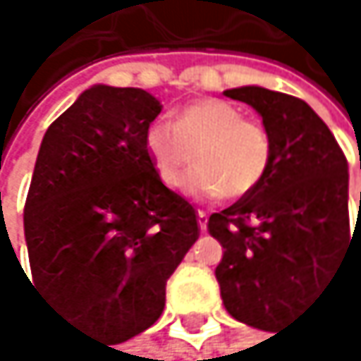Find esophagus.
<instances>
[{
    "instance_id": "esophagus-1",
    "label": "esophagus",
    "mask_w": 361,
    "mask_h": 361,
    "mask_svg": "<svg viewBox=\"0 0 361 361\" xmlns=\"http://www.w3.org/2000/svg\"><path fill=\"white\" fill-rule=\"evenodd\" d=\"M197 218H199V226H201V231H205V228H207V214H205L203 209H199Z\"/></svg>"
}]
</instances>
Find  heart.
<instances>
[{"label": "heart", "instance_id": "obj_1", "mask_svg": "<svg viewBox=\"0 0 361 361\" xmlns=\"http://www.w3.org/2000/svg\"><path fill=\"white\" fill-rule=\"evenodd\" d=\"M145 152L166 188H179L192 158L197 169L186 192L197 199L220 195L240 199L265 177L271 160L267 128L220 98H201L182 106L173 126L154 121L145 133Z\"/></svg>", "mask_w": 361, "mask_h": 361}]
</instances>
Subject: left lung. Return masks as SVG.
Segmentation results:
<instances>
[{
  "label": "left lung",
  "mask_w": 361,
  "mask_h": 361,
  "mask_svg": "<svg viewBox=\"0 0 361 361\" xmlns=\"http://www.w3.org/2000/svg\"><path fill=\"white\" fill-rule=\"evenodd\" d=\"M224 96L263 117L271 160L252 192L209 216V233L224 248L216 280L231 317L274 331L306 308L360 238V218L353 238L349 224V164L304 100L257 85Z\"/></svg>",
  "instance_id": "obj_1"
}]
</instances>
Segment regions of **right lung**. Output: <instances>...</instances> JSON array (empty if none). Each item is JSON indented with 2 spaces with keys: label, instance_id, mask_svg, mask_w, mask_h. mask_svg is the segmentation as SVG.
<instances>
[{
  "label": "right lung",
  "instance_id": "obj_1",
  "mask_svg": "<svg viewBox=\"0 0 361 361\" xmlns=\"http://www.w3.org/2000/svg\"><path fill=\"white\" fill-rule=\"evenodd\" d=\"M160 111L145 90H85L49 126L25 201L36 289L113 345L158 321L201 231L145 152Z\"/></svg>",
  "mask_w": 361,
  "mask_h": 361
}]
</instances>
